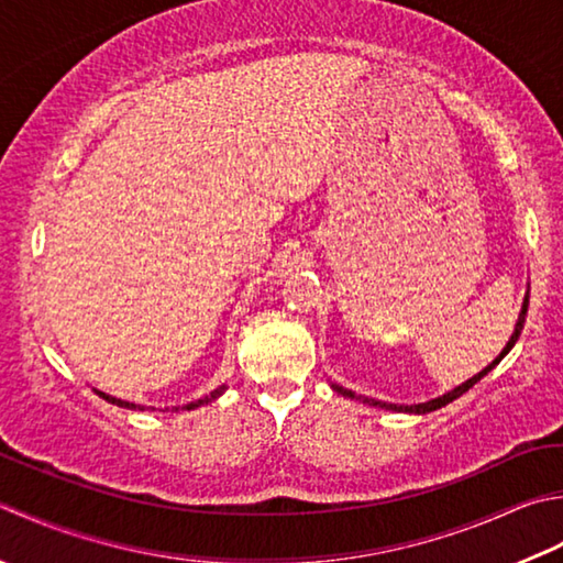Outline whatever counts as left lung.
<instances>
[{"label":"left lung","instance_id":"obj_1","mask_svg":"<svg viewBox=\"0 0 563 563\" xmlns=\"http://www.w3.org/2000/svg\"><path fill=\"white\" fill-rule=\"evenodd\" d=\"M527 305H530V295H525V302H522V310H520V317H517V324H515V332H512V336H510V341L508 344H505V349L500 351V356L495 358L490 366H486L483 368L481 373H476V376L473 378H468L466 383H461L459 388H454V390H449V393H444L442 398H434V400H429V402H420V405H390V402H378V400H371V398H361V395H356L354 390H346V388H341V385H336V383H332V390L334 393H339V395H344V398H351V400H363V402H368V405H373V407H385V410H395V412H412V415H427V412H434V410H439V407H444V405H449V402H454L456 398H461V395H464L466 390H471L473 385H476L483 376H488V373L498 366V363L510 354V349L517 344V339H520V334H522V327H525V317H527Z\"/></svg>","mask_w":563,"mask_h":563}]
</instances>
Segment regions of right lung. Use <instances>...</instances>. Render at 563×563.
Segmentation results:
<instances>
[{
    "label": "right lung",
    "mask_w": 563,
    "mask_h": 563,
    "mask_svg": "<svg viewBox=\"0 0 563 563\" xmlns=\"http://www.w3.org/2000/svg\"><path fill=\"white\" fill-rule=\"evenodd\" d=\"M227 390V385H219L217 390H212L209 395H205V398H200V400H195V402H187V405H183V410H195V407H202V405H207V402H212V400H217L219 395H222ZM99 398L102 400H107V402H112V405H117V407H126V410H146V407L143 405H136V402H126V400H119V398H112V395H107V393H102V390H95ZM173 410H180V407H173Z\"/></svg>",
    "instance_id": "1"
}]
</instances>
